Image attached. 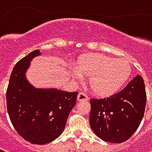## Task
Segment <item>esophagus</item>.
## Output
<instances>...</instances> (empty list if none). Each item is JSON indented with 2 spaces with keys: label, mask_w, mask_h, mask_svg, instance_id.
Here are the masks:
<instances>
[{
  "label": "esophagus",
  "mask_w": 152,
  "mask_h": 152,
  "mask_svg": "<svg viewBox=\"0 0 152 152\" xmlns=\"http://www.w3.org/2000/svg\"><path fill=\"white\" fill-rule=\"evenodd\" d=\"M89 99V97L86 95V94L83 92H80L77 96V100L78 101H87Z\"/></svg>",
  "instance_id": "esophagus-1"
}]
</instances>
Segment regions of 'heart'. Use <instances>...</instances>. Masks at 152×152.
<instances>
[{
	"instance_id": "1",
	"label": "heart",
	"mask_w": 152,
	"mask_h": 152,
	"mask_svg": "<svg viewBox=\"0 0 152 152\" xmlns=\"http://www.w3.org/2000/svg\"><path fill=\"white\" fill-rule=\"evenodd\" d=\"M73 76L81 79L90 77L93 92L101 97L112 95L127 82L131 74L130 64L122 58L115 59L100 53L86 54L80 58L72 71Z\"/></svg>"
}]
</instances>
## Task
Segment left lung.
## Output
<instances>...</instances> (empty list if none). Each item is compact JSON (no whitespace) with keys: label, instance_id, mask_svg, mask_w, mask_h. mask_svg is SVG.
Here are the masks:
<instances>
[{"label":"left lung","instance_id":"left-lung-1","mask_svg":"<svg viewBox=\"0 0 152 152\" xmlns=\"http://www.w3.org/2000/svg\"><path fill=\"white\" fill-rule=\"evenodd\" d=\"M146 104L144 80L137 75L120 92L105 99H90V127L102 140L123 142L137 129Z\"/></svg>","mask_w":152,"mask_h":152}]
</instances>
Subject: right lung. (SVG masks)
I'll list each match as a JSON object with an SVG mask.
<instances>
[{"label": "right lung", "instance_id": "obj_1", "mask_svg": "<svg viewBox=\"0 0 152 152\" xmlns=\"http://www.w3.org/2000/svg\"><path fill=\"white\" fill-rule=\"evenodd\" d=\"M32 51L19 60L12 71L6 92L7 111L18 134L31 143H49L63 133L77 92L54 88H36L26 77L31 61L40 56Z\"/></svg>", "mask_w": 152, "mask_h": 152}]
</instances>
